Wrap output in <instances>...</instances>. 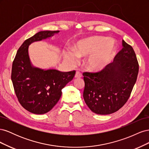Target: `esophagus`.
<instances>
[{"label": "esophagus", "mask_w": 149, "mask_h": 149, "mask_svg": "<svg viewBox=\"0 0 149 149\" xmlns=\"http://www.w3.org/2000/svg\"><path fill=\"white\" fill-rule=\"evenodd\" d=\"M74 77H75L76 78H81V77H82V74H81V73H80L79 71H76V74H75V76H74Z\"/></svg>", "instance_id": "34e87169"}]
</instances>
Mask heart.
Here are the masks:
<instances>
[{"mask_svg": "<svg viewBox=\"0 0 149 149\" xmlns=\"http://www.w3.org/2000/svg\"><path fill=\"white\" fill-rule=\"evenodd\" d=\"M116 48V43L113 40L95 36L80 40L74 45L73 53H68L66 58L74 63L76 57L83 58L91 54L86 63L87 68L93 71H100L111 62L115 55Z\"/></svg>", "mask_w": 149, "mask_h": 149, "instance_id": "1", "label": "heart"}]
</instances>
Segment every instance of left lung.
I'll list each match as a JSON object with an SVG mask.
<instances>
[{"label":"left lung","instance_id":"left-lung-1","mask_svg":"<svg viewBox=\"0 0 149 149\" xmlns=\"http://www.w3.org/2000/svg\"><path fill=\"white\" fill-rule=\"evenodd\" d=\"M123 48L114 61L97 72H84V100L97 114L118 111L127 101L139 73V63L133 48L123 40Z\"/></svg>","mask_w":149,"mask_h":149}]
</instances>
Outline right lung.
I'll list each match as a JSON object with an SVG mask.
<instances>
[{
  "instance_id": "add662e5",
  "label": "right lung",
  "mask_w": 149,
  "mask_h": 149,
  "mask_svg": "<svg viewBox=\"0 0 149 149\" xmlns=\"http://www.w3.org/2000/svg\"><path fill=\"white\" fill-rule=\"evenodd\" d=\"M58 32V30L42 31L26 39L18 49L13 61L11 79L18 101L33 114H43L50 111L59 101L61 89L73 79L76 73L75 70H43L31 65L29 45Z\"/></svg>"
}]
</instances>
